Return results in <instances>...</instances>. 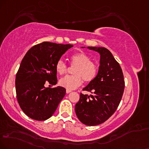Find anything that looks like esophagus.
Returning <instances> with one entry per match:
<instances>
[{"label": "esophagus", "instance_id": "obj_1", "mask_svg": "<svg viewBox=\"0 0 149 149\" xmlns=\"http://www.w3.org/2000/svg\"><path fill=\"white\" fill-rule=\"evenodd\" d=\"M72 92V91H70V90H66V93H67V94H68V93H71Z\"/></svg>", "mask_w": 149, "mask_h": 149}]
</instances>
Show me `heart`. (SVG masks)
<instances>
[{
	"label": "heart",
	"instance_id": "obj_1",
	"mask_svg": "<svg viewBox=\"0 0 149 149\" xmlns=\"http://www.w3.org/2000/svg\"><path fill=\"white\" fill-rule=\"evenodd\" d=\"M71 65L74 66L73 76H66L59 80L62 87L68 90H74L80 86L82 80L86 82L93 81L98 71L97 65L91 61V58L84 52H79L72 55ZM56 70L59 74H64L67 71V65L62 60L58 61L56 64Z\"/></svg>",
	"mask_w": 149,
	"mask_h": 149
}]
</instances>
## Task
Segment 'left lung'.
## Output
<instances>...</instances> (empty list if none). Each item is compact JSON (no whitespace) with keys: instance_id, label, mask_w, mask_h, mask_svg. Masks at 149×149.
I'll list each match as a JSON object with an SVG mask.
<instances>
[{"instance_id":"1","label":"left lung","mask_w":149,"mask_h":149,"mask_svg":"<svg viewBox=\"0 0 149 149\" xmlns=\"http://www.w3.org/2000/svg\"><path fill=\"white\" fill-rule=\"evenodd\" d=\"M87 48L100 54V67L95 78L83 89L91 95L81 93L75 113L81 122L96 126L107 120L117 110L124 93V80L120 65L108 49Z\"/></svg>"}]
</instances>
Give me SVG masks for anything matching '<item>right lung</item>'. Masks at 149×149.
Instances as JSON below:
<instances>
[{
	"label": "right lung",
	"mask_w": 149,
	"mask_h": 149,
	"mask_svg": "<svg viewBox=\"0 0 149 149\" xmlns=\"http://www.w3.org/2000/svg\"><path fill=\"white\" fill-rule=\"evenodd\" d=\"M72 46L43 42L31 47L25 54L16 74L15 85L20 107L29 117L37 121L49 119L65 96L64 88H50L45 87V84L48 81L56 85V64Z\"/></svg>",
	"instance_id": "add662e5"
}]
</instances>
